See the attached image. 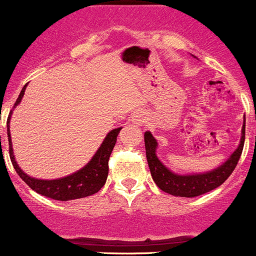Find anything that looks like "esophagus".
I'll return each mask as SVG.
<instances>
[{"mask_svg": "<svg viewBox=\"0 0 256 256\" xmlns=\"http://www.w3.org/2000/svg\"><path fill=\"white\" fill-rule=\"evenodd\" d=\"M133 122L136 123V124H142V123L146 122V114L143 112H136L133 118Z\"/></svg>", "mask_w": 256, "mask_h": 256, "instance_id": "esophagus-1", "label": "esophagus"}]
</instances>
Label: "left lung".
<instances>
[{
	"label": "left lung",
	"instance_id": "8db88e82",
	"mask_svg": "<svg viewBox=\"0 0 256 256\" xmlns=\"http://www.w3.org/2000/svg\"><path fill=\"white\" fill-rule=\"evenodd\" d=\"M245 142V120L242 130V139L236 150L232 154L229 159L219 168L213 172H208L204 174H193V176H178L172 173L169 169L162 164L156 154V140L152 136L150 132L144 133V143H146V160H148L149 169L153 180L156 186L166 193L176 196H184V198H194L202 196L208 192L213 190L222 186L225 180L234 172L240 156L242 153Z\"/></svg>",
	"mask_w": 256,
	"mask_h": 256
}]
</instances>
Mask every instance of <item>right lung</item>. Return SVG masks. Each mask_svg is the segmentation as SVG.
Masks as SVG:
<instances>
[{"label":"right lung","mask_w":256,"mask_h":256,"mask_svg":"<svg viewBox=\"0 0 256 256\" xmlns=\"http://www.w3.org/2000/svg\"><path fill=\"white\" fill-rule=\"evenodd\" d=\"M26 86L22 88L21 93H20L18 98H17L16 103H14V108L21 102L22 97L24 94V90ZM11 113L10 112V117L7 118V136H8V146H10V158H11L12 166H14V170L20 176V178L27 184L31 189L37 192L38 194L47 196V198L54 199V200H73V199L86 198L96 194L97 192L103 188L106 184L108 176V160H110V153H112L113 148L117 142V136L120 134V130L122 128H117L110 130L107 134L106 139L103 140L102 146L94 154L90 163L86 166H83L80 170L77 173L72 174V176H64L60 179H54V180H41V179H34L24 174L18 166H17L16 160L14 156V149H12L11 143V134H10V120H11ZM1 138V136H0Z\"/></svg>","instance_id":"add662e5"}]
</instances>
